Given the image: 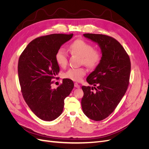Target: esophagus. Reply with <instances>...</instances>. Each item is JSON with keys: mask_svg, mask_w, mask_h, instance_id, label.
I'll return each instance as SVG.
<instances>
[{"mask_svg": "<svg viewBox=\"0 0 149 149\" xmlns=\"http://www.w3.org/2000/svg\"><path fill=\"white\" fill-rule=\"evenodd\" d=\"M74 86H75V88H79L80 86L77 83H75V84H74Z\"/></svg>", "mask_w": 149, "mask_h": 149, "instance_id": "34e87169", "label": "esophagus"}]
</instances>
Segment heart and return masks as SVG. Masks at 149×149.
I'll return each instance as SVG.
<instances>
[{
	"label": "heart",
	"mask_w": 149,
	"mask_h": 149,
	"mask_svg": "<svg viewBox=\"0 0 149 149\" xmlns=\"http://www.w3.org/2000/svg\"><path fill=\"white\" fill-rule=\"evenodd\" d=\"M69 51L74 54L81 57V63L88 68H93L100 63L101 58V52L96 49H93L91 44L84 40L78 39L72 43ZM55 59L61 67H65L68 62V55L63 49L57 51ZM86 71L82 68H71L64 74L65 77L75 81H79L85 75Z\"/></svg>",
	"instance_id": "1"
}]
</instances>
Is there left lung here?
<instances>
[{
  "label": "left lung",
  "mask_w": 149,
  "mask_h": 149,
  "mask_svg": "<svg viewBox=\"0 0 149 149\" xmlns=\"http://www.w3.org/2000/svg\"><path fill=\"white\" fill-rule=\"evenodd\" d=\"M84 36L100 47L102 56L86 81L94 86H82L83 112L87 117L101 121L109 116L125 95L129 85L130 59L122 45L115 38L106 35L85 34Z\"/></svg>",
  "instance_id": "obj_1"
}]
</instances>
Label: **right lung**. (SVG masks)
Segmentation results:
<instances>
[{"instance_id":"right-lung-1","label":"right lung","mask_w":149,"mask_h":149,"mask_svg":"<svg viewBox=\"0 0 149 149\" xmlns=\"http://www.w3.org/2000/svg\"><path fill=\"white\" fill-rule=\"evenodd\" d=\"M73 34H53L31 41L21 53L18 72L21 92L27 106L37 117L44 121L57 118L63 111L64 99L74 88V82L64 79L56 89L52 79L59 67L55 55Z\"/></svg>"}]
</instances>
